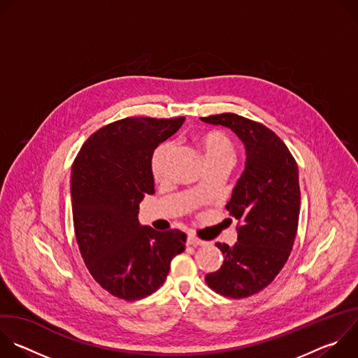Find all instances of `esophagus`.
Segmentation results:
<instances>
[{"instance_id": "esophagus-1", "label": "esophagus", "mask_w": 358, "mask_h": 358, "mask_svg": "<svg viewBox=\"0 0 358 358\" xmlns=\"http://www.w3.org/2000/svg\"><path fill=\"white\" fill-rule=\"evenodd\" d=\"M208 242H206V241H202V239H198L196 236H194V235H188V238H187V245H194V246H203V245H207Z\"/></svg>"}]
</instances>
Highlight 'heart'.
Masks as SVG:
<instances>
[{
	"instance_id": "1",
	"label": "heart",
	"mask_w": 358,
	"mask_h": 358,
	"mask_svg": "<svg viewBox=\"0 0 358 358\" xmlns=\"http://www.w3.org/2000/svg\"><path fill=\"white\" fill-rule=\"evenodd\" d=\"M199 145L206 155V160H215V159H229L234 160L235 156V148L231 140L224 136L220 131H208L203 133L199 137ZM173 150V143L166 141L162 143L151 155L150 167L151 174L157 181H162L166 178L167 173V159ZM202 189V188H201Z\"/></svg>"
}]
</instances>
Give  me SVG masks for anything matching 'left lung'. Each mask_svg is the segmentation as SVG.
I'll return each instance as SVG.
<instances>
[{
  "mask_svg": "<svg viewBox=\"0 0 358 358\" xmlns=\"http://www.w3.org/2000/svg\"><path fill=\"white\" fill-rule=\"evenodd\" d=\"M231 129L246 152L245 170L227 211L239 221L234 246L215 243L222 266L206 276L222 296L242 299L266 287L285 266L299 224V169L286 144L266 126L234 113L201 117Z\"/></svg>",
  "mask_w": 358,
  "mask_h": 358,
  "instance_id": "obj_1",
  "label": "left lung"
}]
</instances>
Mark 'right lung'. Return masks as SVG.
I'll return each instance as SVG.
<instances>
[{
    "instance_id": "add662e5",
    "label": "right lung",
    "mask_w": 358,
    "mask_h": 358,
    "mask_svg": "<svg viewBox=\"0 0 358 358\" xmlns=\"http://www.w3.org/2000/svg\"><path fill=\"white\" fill-rule=\"evenodd\" d=\"M184 117H127L93 133L71 174L73 228L93 279L110 294L137 300L156 292L185 248V234L138 222V203L155 194L150 160Z\"/></svg>"
}]
</instances>
